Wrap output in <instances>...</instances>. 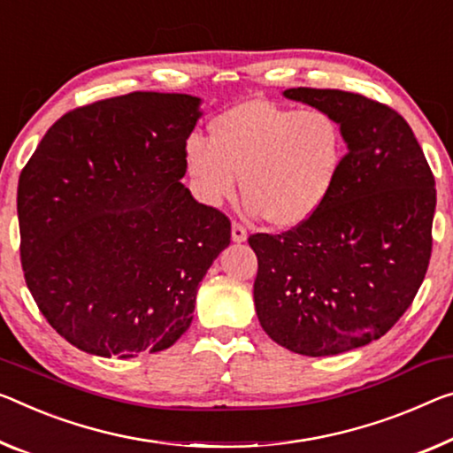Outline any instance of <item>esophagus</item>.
Instances as JSON below:
<instances>
[{"instance_id":"34e87169","label":"esophagus","mask_w":453,"mask_h":453,"mask_svg":"<svg viewBox=\"0 0 453 453\" xmlns=\"http://www.w3.org/2000/svg\"><path fill=\"white\" fill-rule=\"evenodd\" d=\"M231 234H233V241L234 242H242V241H247V228L241 225V222H233V226H231Z\"/></svg>"}]
</instances>
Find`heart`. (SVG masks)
Masks as SVG:
<instances>
[{
    "label": "heart",
    "mask_w": 453,
    "mask_h": 453,
    "mask_svg": "<svg viewBox=\"0 0 453 453\" xmlns=\"http://www.w3.org/2000/svg\"><path fill=\"white\" fill-rule=\"evenodd\" d=\"M346 157L342 123L326 109H297L250 99L211 121V142L192 135L184 165L204 204L241 190L247 208L269 225L294 228L330 198Z\"/></svg>",
    "instance_id": "heart-1"
}]
</instances>
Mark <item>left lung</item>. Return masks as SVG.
<instances>
[{
	"instance_id": "obj_1",
	"label": "left lung",
	"mask_w": 453,
	"mask_h": 453,
	"mask_svg": "<svg viewBox=\"0 0 453 453\" xmlns=\"http://www.w3.org/2000/svg\"><path fill=\"white\" fill-rule=\"evenodd\" d=\"M283 95L336 115L348 151L314 217L249 236L259 261L255 310L280 346L334 357L385 336L413 303L431 257L435 180L409 123L388 105L338 88Z\"/></svg>"
}]
</instances>
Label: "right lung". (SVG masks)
<instances>
[{
	"instance_id": "1",
	"label": "right lung",
	"mask_w": 453,
	"mask_h": 453,
	"mask_svg": "<svg viewBox=\"0 0 453 453\" xmlns=\"http://www.w3.org/2000/svg\"><path fill=\"white\" fill-rule=\"evenodd\" d=\"M200 99L129 93L68 111L18 182L19 257L42 316L96 357L170 348L231 220L180 182Z\"/></svg>"
}]
</instances>
